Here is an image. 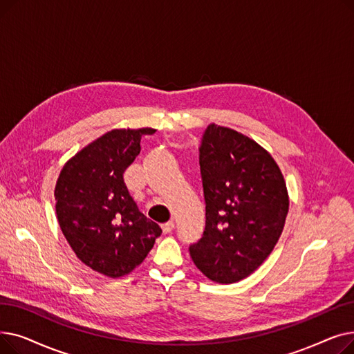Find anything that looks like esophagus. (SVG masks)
I'll list each match as a JSON object with an SVG mask.
<instances>
[{
    "label": "esophagus",
    "instance_id": "1",
    "mask_svg": "<svg viewBox=\"0 0 354 354\" xmlns=\"http://www.w3.org/2000/svg\"><path fill=\"white\" fill-rule=\"evenodd\" d=\"M174 228H175V222H174V221L166 222V224H163V225H162V231H163V234H169V232H172V231H174Z\"/></svg>",
    "mask_w": 354,
    "mask_h": 354
}]
</instances>
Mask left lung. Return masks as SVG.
<instances>
[{"label": "left lung", "instance_id": "1", "mask_svg": "<svg viewBox=\"0 0 354 354\" xmlns=\"http://www.w3.org/2000/svg\"><path fill=\"white\" fill-rule=\"evenodd\" d=\"M199 165L207 221L191 258L215 283L241 281L283 232L290 205L284 176L263 146L215 123L203 132Z\"/></svg>", "mask_w": 354, "mask_h": 354}]
</instances>
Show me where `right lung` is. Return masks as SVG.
<instances>
[{"label": "right lung", "instance_id": "add662e5", "mask_svg": "<svg viewBox=\"0 0 354 354\" xmlns=\"http://www.w3.org/2000/svg\"><path fill=\"white\" fill-rule=\"evenodd\" d=\"M155 129H113L63 166L55 183V214L83 264L118 278L133 271L162 234L130 196L123 174Z\"/></svg>", "mask_w": 354, "mask_h": 354}]
</instances>
